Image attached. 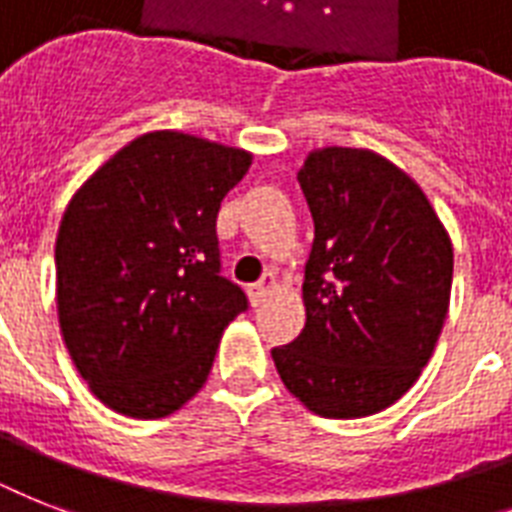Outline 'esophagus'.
<instances>
[{
	"label": "esophagus",
	"instance_id": "34e87169",
	"mask_svg": "<svg viewBox=\"0 0 512 512\" xmlns=\"http://www.w3.org/2000/svg\"><path fill=\"white\" fill-rule=\"evenodd\" d=\"M279 287V281H276V276L273 273H265L263 279L257 281V284H252L249 287V300H252V305H260L265 300V297L271 295L273 289Z\"/></svg>",
	"mask_w": 512,
	"mask_h": 512
}]
</instances>
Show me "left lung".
Wrapping results in <instances>:
<instances>
[{
	"instance_id": "1",
	"label": "left lung",
	"mask_w": 512,
	"mask_h": 512,
	"mask_svg": "<svg viewBox=\"0 0 512 512\" xmlns=\"http://www.w3.org/2000/svg\"><path fill=\"white\" fill-rule=\"evenodd\" d=\"M297 180L316 225L305 327L271 350L273 364L313 414L369 417L396 404L433 356L452 239L420 185L369 148H316Z\"/></svg>"
}]
</instances>
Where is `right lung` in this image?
Instances as JSON below:
<instances>
[{"instance_id": "obj_1", "label": "right lung", "mask_w": 512, "mask_h": 512, "mask_svg": "<svg viewBox=\"0 0 512 512\" xmlns=\"http://www.w3.org/2000/svg\"><path fill=\"white\" fill-rule=\"evenodd\" d=\"M252 154L175 130L140 135L71 196L55 241L60 335L114 412L156 420L207 382L247 297L220 276L217 212Z\"/></svg>"}]
</instances>
